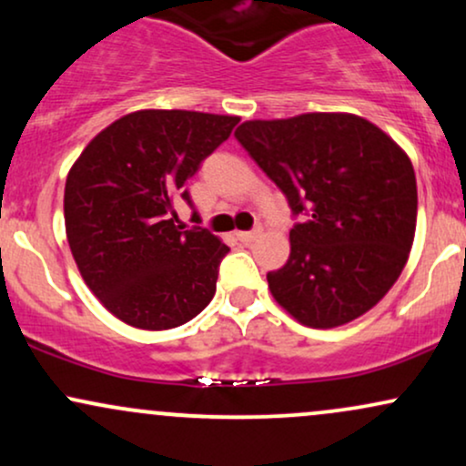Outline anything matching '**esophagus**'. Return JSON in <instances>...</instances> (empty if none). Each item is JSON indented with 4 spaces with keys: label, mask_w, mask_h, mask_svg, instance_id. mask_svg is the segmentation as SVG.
I'll list each match as a JSON object with an SVG mask.
<instances>
[{
    "label": "esophagus",
    "mask_w": 466,
    "mask_h": 466,
    "mask_svg": "<svg viewBox=\"0 0 466 466\" xmlns=\"http://www.w3.org/2000/svg\"><path fill=\"white\" fill-rule=\"evenodd\" d=\"M260 234V228H256V229H249V232H237V238L240 240V243H251V240H254L256 237H258Z\"/></svg>",
    "instance_id": "1"
}]
</instances>
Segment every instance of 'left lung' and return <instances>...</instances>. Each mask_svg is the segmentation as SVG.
I'll use <instances>...</instances> for the list:
<instances>
[{"label": "left lung", "instance_id": "1", "mask_svg": "<svg viewBox=\"0 0 466 466\" xmlns=\"http://www.w3.org/2000/svg\"><path fill=\"white\" fill-rule=\"evenodd\" d=\"M234 136L296 218L289 260L267 274L278 304L313 329L372 309L397 282L414 240L419 195L408 155L350 114L249 120Z\"/></svg>", "mask_w": 466, "mask_h": 466}]
</instances>
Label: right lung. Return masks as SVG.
<instances>
[{"label": "right lung", "mask_w": 466, "mask_h": 466, "mask_svg": "<svg viewBox=\"0 0 466 466\" xmlns=\"http://www.w3.org/2000/svg\"><path fill=\"white\" fill-rule=\"evenodd\" d=\"M237 116L136 111L87 144L66 181L69 249L94 296L122 322L166 330L199 315L229 248L206 228L177 226L186 188L228 140Z\"/></svg>", "instance_id": "add662e5"}]
</instances>
